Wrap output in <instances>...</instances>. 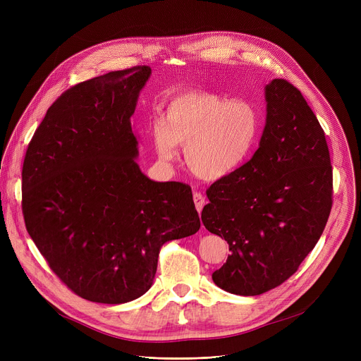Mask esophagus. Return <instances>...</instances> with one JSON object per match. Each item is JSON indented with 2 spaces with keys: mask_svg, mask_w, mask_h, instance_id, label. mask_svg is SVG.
Segmentation results:
<instances>
[{
  "mask_svg": "<svg viewBox=\"0 0 361 361\" xmlns=\"http://www.w3.org/2000/svg\"><path fill=\"white\" fill-rule=\"evenodd\" d=\"M192 200H194V204H195V209H197V212H198V213H201V210H202V207H204V204H205V197H204L201 192L195 191V192L192 194Z\"/></svg>",
  "mask_w": 361,
  "mask_h": 361,
  "instance_id": "esophagus-1",
  "label": "esophagus"
}]
</instances>
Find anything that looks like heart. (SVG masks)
Wrapping results in <instances>:
<instances>
[{"label":"heart","mask_w":361,"mask_h":361,"mask_svg":"<svg viewBox=\"0 0 361 361\" xmlns=\"http://www.w3.org/2000/svg\"><path fill=\"white\" fill-rule=\"evenodd\" d=\"M259 130L252 102L228 99L209 90H188L167 102L164 117L151 126V137L163 161L176 160L177 144H185L188 170L204 180H220L247 160Z\"/></svg>","instance_id":"obj_1"}]
</instances>
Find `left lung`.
Returning <instances> with one entry per match:
<instances>
[{
    "label": "left lung",
    "instance_id": "8db88e82",
    "mask_svg": "<svg viewBox=\"0 0 361 361\" xmlns=\"http://www.w3.org/2000/svg\"><path fill=\"white\" fill-rule=\"evenodd\" d=\"M267 121L254 156L207 188L201 220L231 251L213 281L259 295L288 280L317 244L333 205L330 151L316 114L284 78L266 87Z\"/></svg>",
    "mask_w": 361,
    "mask_h": 361
}]
</instances>
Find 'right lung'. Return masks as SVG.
Here are the masks:
<instances>
[{
  "label": "right lung",
  "instance_id": "right-lung-1",
  "mask_svg": "<svg viewBox=\"0 0 361 361\" xmlns=\"http://www.w3.org/2000/svg\"><path fill=\"white\" fill-rule=\"evenodd\" d=\"M151 74L111 71L64 91L23 164V216L49 269L77 295L121 304L152 284L161 247L195 234L191 187L145 177L130 117Z\"/></svg>",
  "mask_w": 361,
  "mask_h": 361
}]
</instances>
